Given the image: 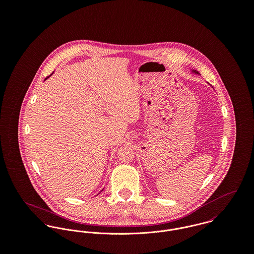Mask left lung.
Segmentation results:
<instances>
[{
	"label": "left lung",
	"mask_w": 254,
	"mask_h": 254,
	"mask_svg": "<svg viewBox=\"0 0 254 254\" xmlns=\"http://www.w3.org/2000/svg\"><path fill=\"white\" fill-rule=\"evenodd\" d=\"M190 71H191V73H193V74H198L199 75V73L197 72L196 70H194V69H190Z\"/></svg>",
	"instance_id": "8db88e82"
}]
</instances>
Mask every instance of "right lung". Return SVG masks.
<instances>
[{
	"label": "right lung",
	"mask_w": 254,
	"mask_h": 254,
	"mask_svg": "<svg viewBox=\"0 0 254 254\" xmlns=\"http://www.w3.org/2000/svg\"><path fill=\"white\" fill-rule=\"evenodd\" d=\"M54 73V72H53ZM53 73H52V74H51V75H50V76H52V75H53ZM50 76H48V77H47V78H46V79H45V80H47V79H48V78H49V77H50ZM103 190H104V189H103Z\"/></svg>",
	"instance_id": "add662e5"
}]
</instances>
